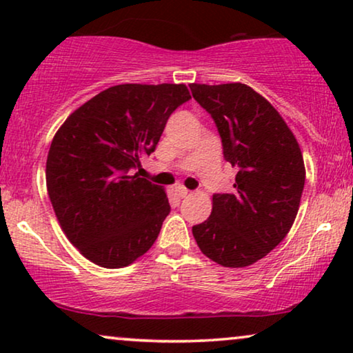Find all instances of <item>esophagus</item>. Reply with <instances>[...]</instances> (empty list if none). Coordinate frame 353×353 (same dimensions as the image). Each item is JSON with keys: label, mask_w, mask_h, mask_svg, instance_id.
<instances>
[{"label": "esophagus", "mask_w": 353, "mask_h": 353, "mask_svg": "<svg viewBox=\"0 0 353 353\" xmlns=\"http://www.w3.org/2000/svg\"><path fill=\"white\" fill-rule=\"evenodd\" d=\"M175 194L178 197H186L188 194H190V190H186L185 186H176L175 188Z\"/></svg>", "instance_id": "1"}]
</instances>
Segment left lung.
<instances>
[{"label":"left lung","mask_w":353,"mask_h":353,"mask_svg":"<svg viewBox=\"0 0 353 353\" xmlns=\"http://www.w3.org/2000/svg\"><path fill=\"white\" fill-rule=\"evenodd\" d=\"M190 88L214 119L225 161L238 168L233 192L214 194L210 216L192 226V236L221 267H249L276 248L296 220L305 183L302 151L278 110L250 86Z\"/></svg>","instance_id":"8db88e82"}]
</instances>
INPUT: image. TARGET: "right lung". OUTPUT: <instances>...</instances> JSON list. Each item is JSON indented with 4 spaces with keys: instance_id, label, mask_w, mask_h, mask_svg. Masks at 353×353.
<instances>
[{
    "instance_id": "right-lung-1",
    "label": "right lung",
    "mask_w": 353,
    "mask_h": 353,
    "mask_svg": "<svg viewBox=\"0 0 353 353\" xmlns=\"http://www.w3.org/2000/svg\"><path fill=\"white\" fill-rule=\"evenodd\" d=\"M190 99L183 83L110 86L57 130L46 161L48 194L62 231L93 263L127 267L157 239L168 197L132 170Z\"/></svg>"
}]
</instances>
